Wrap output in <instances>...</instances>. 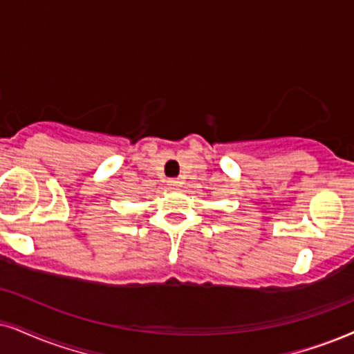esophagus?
Segmentation results:
<instances>
[{
  "instance_id": "1",
  "label": "esophagus",
  "mask_w": 354,
  "mask_h": 354,
  "mask_svg": "<svg viewBox=\"0 0 354 354\" xmlns=\"http://www.w3.org/2000/svg\"><path fill=\"white\" fill-rule=\"evenodd\" d=\"M168 187L169 189H178V187H181V181L180 180H168Z\"/></svg>"
}]
</instances>
